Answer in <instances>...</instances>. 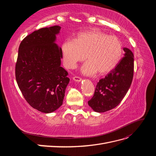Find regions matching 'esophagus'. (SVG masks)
Wrapping results in <instances>:
<instances>
[{"label": "esophagus", "instance_id": "obj_1", "mask_svg": "<svg viewBox=\"0 0 156 156\" xmlns=\"http://www.w3.org/2000/svg\"><path fill=\"white\" fill-rule=\"evenodd\" d=\"M73 79L74 80V81L75 82H81L82 81V79L80 77H78V76H75L73 77Z\"/></svg>", "mask_w": 156, "mask_h": 156}]
</instances>
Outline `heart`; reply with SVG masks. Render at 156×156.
I'll return each instance as SVG.
<instances>
[{"mask_svg": "<svg viewBox=\"0 0 156 156\" xmlns=\"http://www.w3.org/2000/svg\"><path fill=\"white\" fill-rule=\"evenodd\" d=\"M61 49L68 68H75L87 55L88 61L83 66L82 72L88 75L98 71L100 74L111 72L122 56V45L116 36L95 30L79 33L75 40L65 41Z\"/></svg>", "mask_w": 156, "mask_h": 156, "instance_id": "obj_1", "label": "heart"}]
</instances>
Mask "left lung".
I'll list each match as a JSON object with an SVG mask.
<instances>
[{
  "instance_id": "left-lung-1",
  "label": "left lung",
  "mask_w": 156,
  "mask_h": 156,
  "mask_svg": "<svg viewBox=\"0 0 156 156\" xmlns=\"http://www.w3.org/2000/svg\"><path fill=\"white\" fill-rule=\"evenodd\" d=\"M124 56L105 78L97 83L88 105L98 112H104L116 107L123 100L130 88L133 77L134 56L124 48Z\"/></svg>"
}]
</instances>
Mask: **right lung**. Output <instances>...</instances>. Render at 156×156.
Here are the masks:
<instances>
[{
  "instance_id": "right-lung-1",
  "label": "right lung",
  "mask_w": 156,
  "mask_h": 156,
  "mask_svg": "<svg viewBox=\"0 0 156 156\" xmlns=\"http://www.w3.org/2000/svg\"><path fill=\"white\" fill-rule=\"evenodd\" d=\"M61 27L35 30L25 37L19 48L16 78L23 96L35 109L44 113L62 105L69 82L67 71L60 66L62 49L55 44Z\"/></svg>"
}]
</instances>
